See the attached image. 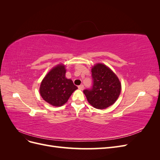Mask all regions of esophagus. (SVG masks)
<instances>
[{
  "instance_id": "obj_1",
  "label": "esophagus",
  "mask_w": 160,
  "mask_h": 160,
  "mask_svg": "<svg viewBox=\"0 0 160 160\" xmlns=\"http://www.w3.org/2000/svg\"><path fill=\"white\" fill-rule=\"evenodd\" d=\"M78 88L80 89V90H83V89H84V86H83V85H79L78 86Z\"/></svg>"
}]
</instances>
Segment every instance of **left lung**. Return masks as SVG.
Here are the masks:
<instances>
[{
  "label": "left lung",
  "instance_id": "1",
  "mask_svg": "<svg viewBox=\"0 0 160 160\" xmlns=\"http://www.w3.org/2000/svg\"><path fill=\"white\" fill-rule=\"evenodd\" d=\"M93 86L83 93L93 108L104 109L113 105L121 93L122 85L114 72L102 63L95 65L91 69Z\"/></svg>",
  "mask_w": 160,
  "mask_h": 160
}]
</instances>
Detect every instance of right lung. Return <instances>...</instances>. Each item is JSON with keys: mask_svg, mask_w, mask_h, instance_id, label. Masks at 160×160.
Returning a JSON list of instances; mask_svg holds the SVG:
<instances>
[{"mask_svg": "<svg viewBox=\"0 0 160 160\" xmlns=\"http://www.w3.org/2000/svg\"><path fill=\"white\" fill-rule=\"evenodd\" d=\"M65 73V66L57 65L41 82L39 91L42 98L52 106L60 107L64 105L77 89L71 79L66 78Z\"/></svg>", "mask_w": 160, "mask_h": 160, "instance_id": "right-lung-1", "label": "right lung"}]
</instances>
